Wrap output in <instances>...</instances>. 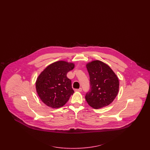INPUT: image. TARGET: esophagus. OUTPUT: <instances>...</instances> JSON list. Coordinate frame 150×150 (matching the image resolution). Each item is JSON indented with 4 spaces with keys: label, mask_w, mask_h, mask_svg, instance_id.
Wrapping results in <instances>:
<instances>
[{
    "label": "esophagus",
    "mask_w": 150,
    "mask_h": 150,
    "mask_svg": "<svg viewBox=\"0 0 150 150\" xmlns=\"http://www.w3.org/2000/svg\"><path fill=\"white\" fill-rule=\"evenodd\" d=\"M75 91H76V92H81L82 88H80L79 89H75Z\"/></svg>",
    "instance_id": "esophagus-1"
}]
</instances>
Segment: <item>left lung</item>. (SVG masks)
Segmentation results:
<instances>
[{
	"instance_id": "1",
	"label": "left lung",
	"mask_w": 150,
	"mask_h": 150,
	"mask_svg": "<svg viewBox=\"0 0 150 150\" xmlns=\"http://www.w3.org/2000/svg\"><path fill=\"white\" fill-rule=\"evenodd\" d=\"M86 68L91 87L85 96L87 103L95 109L110 105L118 95L117 76L107 64L100 60L88 63Z\"/></svg>"
}]
</instances>
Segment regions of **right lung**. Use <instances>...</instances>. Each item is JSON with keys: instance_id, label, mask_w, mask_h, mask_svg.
<instances>
[{"instance_id": "add662e5", "label": "right lung", "mask_w": 150, "mask_h": 150, "mask_svg": "<svg viewBox=\"0 0 150 150\" xmlns=\"http://www.w3.org/2000/svg\"><path fill=\"white\" fill-rule=\"evenodd\" d=\"M75 67L73 63L58 61L49 65L38 76L36 88L41 100L52 108L63 107L74 91L67 74Z\"/></svg>"}]
</instances>
